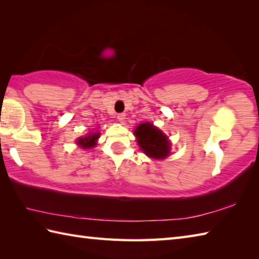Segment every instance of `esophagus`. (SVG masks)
Here are the masks:
<instances>
[{
	"mask_svg": "<svg viewBox=\"0 0 259 259\" xmlns=\"http://www.w3.org/2000/svg\"><path fill=\"white\" fill-rule=\"evenodd\" d=\"M117 118H118V120H119V122L123 123L124 120H125V114H124V113H118Z\"/></svg>",
	"mask_w": 259,
	"mask_h": 259,
	"instance_id": "esophagus-1",
	"label": "esophagus"
}]
</instances>
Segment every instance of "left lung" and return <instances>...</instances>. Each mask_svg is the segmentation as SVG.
Here are the masks:
<instances>
[{
	"instance_id": "obj_1",
	"label": "left lung",
	"mask_w": 259,
	"mask_h": 259,
	"mask_svg": "<svg viewBox=\"0 0 259 259\" xmlns=\"http://www.w3.org/2000/svg\"><path fill=\"white\" fill-rule=\"evenodd\" d=\"M137 141L147 156L153 159H163L170 152L168 137L157 129L152 123H140L135 130Z\"/></svg>"
}]
</instances>
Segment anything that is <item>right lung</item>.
I'll return each mask as SVG.
<instances>
[{"label": "right lung", "instance_id": "right-lung-1", "mask_svg": "<svg viewBox=\"0 0 259 259\" xmlns=\"http://www.w3.org/2000/svg\"><path fill=\"white\" fill-rule=\"evenodd\" d=\"M99 136H100V134L99 133L90 134L89 136L84 137V138H80L78 140V144H79V146L83 148V149H87V148H92L97 145L96 141L99 138Z\"/></svg>", "mask_w": 259, "mask_h": 259}]
</instances>
